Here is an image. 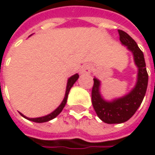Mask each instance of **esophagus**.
<instances>
[{
  "mask_svg": "<svg viewBox=\"0 0 155 155\" xmlns=\"http://www.w3.org/2000/svg\"><path fill=\"white\" fill-rule=\"evenodd\" d=\"M92 71V65L90 64H83L81 66V73L82 74H91Z\"/></svg>",
  "mask_w": 155,
  "mask_h": 155,
  "instance_id": "esophagus-1",
  "label": "esophagus"
}]
</instances>
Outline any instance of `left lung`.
<instances>
[{
	"label": "left lung",
	"mask_w": 155,
	"mask_h": 155,
	"mask_svg": "<svg viewBox=\"0 0 155 155\" xmlns=\"http://www.w3.org/2000/svg\"><path fill=\"white\" fill-rule=\"evenodd\" d=\"M119 40L122 45L133 53L135 63L138 68L137 82L135 88L126 96L106 101L100 94L101 82L94 78L91 91V102L97 116L107 124H119L127 121L139 108L146 92L148 84V74L145 67L143 54L136 41L125 31L118 29Z\"/></svg>",
	"instance_id": "obj_1"
}]
</instances>
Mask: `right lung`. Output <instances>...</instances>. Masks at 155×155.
<instances>
[{"instance_id":"add662e5","label":"right lung","mask_w":155,"mask_h":155,"mask_svg":"<svg viewBox=\"0 0 155 155\" xmlns=\"http://www.w3.org/2000/svg\"><path fill=\"white\" fill-rule=\"evenodd\" d=\"M78 78H79V74H76L73 75L72 77H70L69 79H68L67 86H66V91H65L64 98V100H63L62 103L60 104V106L56 108L55 110H54L52 113H50L49 115H47V116H45V117H36V118H29V117H25L24 115H22V114L20 113V114H21V116H23V117H26L27 119H28V120H30V121H33V122H36V123H43V122H47V121H49V120H51V119L54 118L55 117H57V116L61 113V111L63 110V108H64V106H65V104H66V102H67V98H68L69 91H70L71 88L73 87V85L74 84V82H75V81L78 80Z\"/></svg>"}]
</instances>
